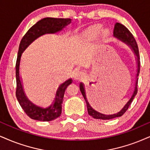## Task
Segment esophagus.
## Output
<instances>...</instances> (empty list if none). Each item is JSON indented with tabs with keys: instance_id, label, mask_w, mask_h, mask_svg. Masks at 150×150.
<instances>
[{
	"instance_id": "obj_1",
	"label": "esophagus",
	"mask_w": 150,
	"mask_h": 150,
	"mask_svg": "<svg viewBox=\"0 0 150 150\" xmlns=\"http://www.w3.org/2000/svg\"><path fill=\"white\" fill-rule=\"evenodd\" d=\"M85 75V72H83V71H81V70H76L74 71V76L75 79H80L81 78H82L83 76Z\"/></svg>"
}]
</instances>
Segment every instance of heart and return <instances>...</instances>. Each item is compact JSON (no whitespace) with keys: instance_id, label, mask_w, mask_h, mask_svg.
Masks as SVG:
<instances>
[{"instance_id":"1","label":"heart","mask_w":150,"mask_h":150,"mask_svg":"<svg viewBox=\"0 0 150 150\" xmlns=\"http://www.w3.org/2000/svg\"><path fill=\"white\" fill-rule=\"evenodd\" d=\"M99 29V28H96L95 29H92V30L88 31V32L84 36V38H83L84 42H89L93 40L96 35H97Z\"/></svg>"}]
</instances>
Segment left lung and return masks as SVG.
<instances>
[{
    "label": "left lung",
    "mask_w": 150,
    "mask_h": 150,
    "mask_svg": "<svg viewBox=\"0 0 150 150\" xmlns=\"http://www.w3.org/2000/svg\"><path fill=\"white\" fill-rule=\"evenodd\" d=\"M113 36L120 41H121L123 43H125L126 45L130 47V49L132 50L134 52V54L135 55V58H136V64H137V70H136V83H135V88L134 91L133 92L132 97H131L129 100L127 101L126 104L124 106V107L119 112L117 113L111 114V115H106L101 113V112L97 111L95 109L92 108V107L90 106V104L88 102V99L86 97V89H85V86L83 83H80V90L82 93L83 96L85 100H86V104H87V108H88V114L92 117L95 118V119H100V120H111L113 118L118 117L122 116V115L127 111V109L129 108V106L133 101V99H134L135 96L136 95L138 92L137 86H138V76H139L140 73V58H139V51H138V48L137 43H136V40L133 36V35L130 33L128 29L127 28L125 25L120 23H116L115 24L114 30H113Z\"/></svg>",
    "instance_id": "1"
}]
</instances>
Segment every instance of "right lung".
Instances as JSON below:
<instances>
[{"mask_svg":"<svg viewBox=\"0 0 150 150\" xmlns=\"http://www.w3.org/2000/svg\"><path fill=\"white\" fill-rule=\"evenodd\" d=\"M71 22V18H44L37 22L27 31L20 42L16 62V97L24 112L31 119L49 122L58 117L62 112V103L64 92L67 87L72 83V79H67L58 87L54 97L49 106L43 107L35 104L27 97L22 84V79L20 76V63L22 53L40 37L46 34H55L60 32Z\"/></svg>","mask_w":150,"mask_h":150,"instance_id":"obj_1","label":"right lung"}]
</instances>
